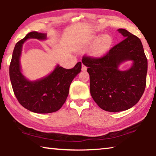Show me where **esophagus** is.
<instances>
[{"label": "esophagus", "instance_id": "34e87169", "mask_svg": "<svg viewBox=\"0 0 156 156\" xmlns=\"http://www.w3.org/2000/svg\"><path fill=\"white\" fill-rule=\"evenodd\" d=\"M82 70H83V71H86V70H87L86 66H85L84 64H82Z\"/></svg>", "mask_w": 156, "mask_h": 156}]
</instances>
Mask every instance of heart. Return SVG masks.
<instances>
[{"mask_svg": "<svg viewBox=\"0 0 156 156\" xmlns=\"http://www.w3.org/2000/svg\"><path fill=\"white\" fill-rule=\"evenodd\" d=\"M96 38L93 41H95ZM112 39L109 35H104L96 41L93 48V54L95 56H101L106 53L112 45Z\"/></svg>", "mask_w": 156, "mask_h": 156, "instance_id": "1", "label": "heart"}]
</instances>
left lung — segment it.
I'll use <instances>...</instances> for the list:
<instances>
[{
  "mask_svg": "<svg viewBox=\"0 0 156 156\" xmlns=\"http://www.w3.org/2000/svg\"><path fill=\"white\" fill-rule=\"evenodd\" d=\"M124 36L121 42L100 57L83 56L87 67L90 89L94 101L101 109L110 112L129 109L141 99L146 85L148 61L139 37L124 29L118 30ZM131 60L130 69H118L123 61Z\"/></svg>",
  "mask_w": 156,
  "mask_h": 156,
  "instance_id": "1",
  "label": "left lung"
}]
</instances>
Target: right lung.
<instances>
[{
    "label": "right lung",
    "mask_w": 156,
    "mask_h": 156,
    "mask_svg": "<svg viewBox=\"0 0 156 156\" xmlns=\"http://www.w3.org/2000/svg\"><path fill=\"white\" fill-rule=\"evenodd\" d=\"M46 39V34L31 32L20 40L14 48L9 73L13 92L22 106L35 113H51L58 111L64 104L69 93L70 85L81 71V62L73 69L57 66L54 71L41 80H27L20 71V56L23 44L27 39Z\"/></svg>",
    "instance_id": "1"
}]
</instances>
